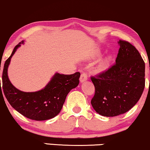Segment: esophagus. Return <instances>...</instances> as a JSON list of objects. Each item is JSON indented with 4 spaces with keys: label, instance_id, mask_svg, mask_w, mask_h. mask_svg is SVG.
Masks as SVG:
<instances>
[{
    "label": "esophagus",
    "instance_id": "34e87169",
    "mask_svg": "<svg viewBox=\"0 0 150 150\" xmlns=\"http://www.w3.org/2000/svg\"><path fill=\"white\" fill-rule=\"evenodd\" d=\"M87 78L88 77H87V75L86 73H85V72L82 73L81 75V77H80V82L81 83L85 82V81H86L87 80Z\"/></svg>",
    "mask_w": 150,
    "mask_h": 150
}]
</instances>
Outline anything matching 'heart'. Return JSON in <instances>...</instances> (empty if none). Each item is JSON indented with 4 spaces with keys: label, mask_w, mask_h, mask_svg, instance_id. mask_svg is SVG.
I'll return each instance as SVG.
<instances>
[{
    "label": "heart",
    "mask_w": 150,
    "mask_h": 150,
    "mask_svg": "<svg viewBox=\"0 0 150 150\" xmlns=\"http://www.w3.org/2000/svg\"><path fill=\"white\" fill-rule=\"evenodd\" d=\"M110 61V58L109 57L103 58V59L101 60V61L99 62V63H98V68L99 70H100V71L105 70V69L108 67Z\"/></svg>",
    "instance_id": "1"
}]
</instances>
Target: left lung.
I'll use <instances>...</instances> for the list:
<instances>
[{
    "mask_svg": "<svg viewBox=\"0 0 150 150\" xmlns=\"http://www.w3.org/2000/svg\"><path fill=\"white\" fill-rule=\"evenodd\" d=\"M116 63L108 71L92 77L95 94L91 104L101 116L124 114L137 104L145 88V63L129 42L120 40Z\"/></svg>",
    "mask_w": 150,
    "mask_h": 150,
    "instance_id": "left-lung-1",
    "label": "left lung"
}]
</instances>
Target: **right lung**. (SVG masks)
<instances>
[{
  "mask_svg": "<svg viewBox=\"0 0 150 150\" xmlns=\"http://www.w3.org/2000/svg\"><path fill=\"white\" fill-rule=\"evenodd\" d=\"M24 42L23 40L15 47L11 56L5 61L2 76V89L11 107L25 117L35 120L50 119L60 113L68 93L79 85L81 74L76 72L65 75L56 72L50 82L40 90L34 92L19 90L11 84L7 70L11 57Z\"/></svg>",
  "mask_w": 150,
  "mask_h": 150,
  "instance_id": "1",
  "label": "right lung"
}]
</instances>
